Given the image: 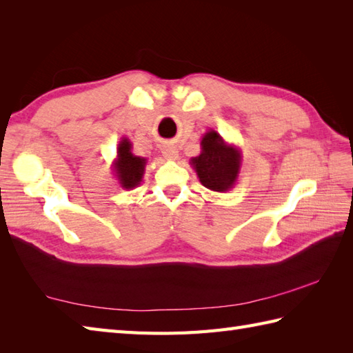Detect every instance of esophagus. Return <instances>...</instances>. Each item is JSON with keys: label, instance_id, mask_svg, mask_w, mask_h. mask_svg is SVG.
Here are the masks:
<instances>
[{"label": "esophagus", "instance_id": "obj_1", "mask_svg": "<svg viewBox=\"0 0 353 353\" xmlns=\"http://www.w3.org/2000/svg\"><path fill=\"white\" fill-rule=\"evenodd\" d=\"M162 154L165 159L168 161H177L179 159V152H177V147L168 144V145H163L162 148Z\"/></svg>", "mask_w": 353, "mask_h": 353}]
</instances>
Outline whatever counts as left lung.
Listing matches in <instances>:
<instances>
[{"label":"left lung","instance_id":"8db88e82","mask_svg":"<svg viewBox=\"0 0 353 353\" xmlns=\"http://www.w3.org/2000/svg\"><path fill=\"white\" fill-rule=\"evenodd\" d=\"M200 147V154L190 161L200 183L215 192H228L234 188L241 171V150L228 144L220 133L212 129L203 134Z\"/></svg>","mask_w":353,"mask_h":353}]
</instances>
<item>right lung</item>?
<instances>
[{"label":"right lung","instance_id":"obj_1","mask_svg":"<svg viewBox=\"0 0 353 353\" xmlns=\"http://www.w3.org/2000/svg\"><path fill=\"white\" fill-rule=\"evenodd\" d=\"M147 159L132 153L129 138H121L117 147V157L112 162V171L123 190H133L141 185L145 172Z\"/></svg>","mask_w":353,"mask_h":353}]
</instances>
